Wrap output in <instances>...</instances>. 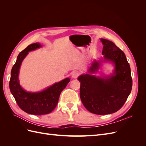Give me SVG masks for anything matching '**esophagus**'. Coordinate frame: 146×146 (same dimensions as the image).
I'll return each instance as SVG.
<instances>
[{"mask_svg":"<svg viewBox=\"0 0 146 146\" xmlns=\"http://www.w3.org/2000/svg\"><path fill=\"white\" fill-rule=\"evenodd\" d=\"M79 76V73L77 71H73L72 72V77L73 78H76Z\"/></svg>","mask_w":146,"mask_h":146,"instance_id":"1","label":"esophagus"}]
</instances>
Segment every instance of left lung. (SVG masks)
<instances>
[{
	"instance_id": "1",
	"label": "left lung",
	"mask_w": 146,
	"mask_h": 146,
	"mask_svg": "<svg viewBox=\"0 0 146 146\" xmlns=\"http://www.w3.org/2000/svg\"><path fill=\"white\" fill-rule=\"evenodd\" d=\"M104 47L105 61L114 65L113 74L107 77H98L101 61L94 60L88 70L90 74L78 77L80 82V96L83 105L92 113L99 115L117 111L126 102L132 88V78L129 63L124 53L114 44L100 39Z\"/></svg>"
}]
</instances>
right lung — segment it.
Here are the masks:
<instances>
[{"instance_id":"right-lung-1","label":"right lung","mask_w":146,"mask_h":146,"mask_svg":"<svg viewBox=\"0 0 146 146\" xmlns=\"http://www.w3.org/2000/svg\"><path fill=\"white\" fill-rule=\"evenodd\" d=\"M41 47L39 42L33 43L19 53L15 64L11 71L10 90L19 108L28 114L42 115L51 113L58 104L60 95L68 83L69 78H66L48 87L44 90L37 92H27L22 88L19 81L21 65L29 52Z\"/></svg>"}]
</instances>
